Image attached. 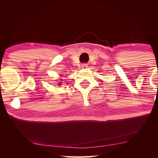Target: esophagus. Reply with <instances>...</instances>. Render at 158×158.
I'll list each match as a JSON object with an SVG mask.
<instances>
[{
	"label": "esophagus",
	"instance_id": "1",
	"mask_svg": "<svg viewBox=\"0 0 158 158\" xmlns=\"http://www.w3.org/2000/svg\"><path fill=\"white\" fill-rule=\"evenodd\" d=\"M87 67H88V64H86V63H84V64H82V65H81L82 68H86Z\"/></svg>",
	"mask_w": 158,
	"mask_h": 158
}]
</instances>
